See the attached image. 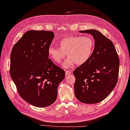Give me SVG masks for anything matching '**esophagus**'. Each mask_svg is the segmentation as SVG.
<instances>
[{"instance_id":"34e87169","label":"esophagus","mask_w":130,"mask_h":130,"mask_svg":"<svg viewBox=\"0 0 130 130\" xmlns=\"http://www.w3.org/2000/svg\"><path fill=\"white\" fill-rule=\"evenodd\" d=\"M71 74V72L70 71H66V76H68Z\"/></svg>"}]
</instances>
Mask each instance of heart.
Returning <instances> with one entry per match:
<instances>
[{
    "label": "heart",
    "mask_w": 130,
    "mask_h": 130,
    "mask_svg": "<svg viewBox=\"0 0 130 130\" xmlns=\"http://www.w3.org/2000/svg\"><path fill=\"white\" fill-rule=\"evenodd\" d=\"M59 48L50 46L48 53L53 61L61 63L66 54L69 58L64 64L66 68L72 67L74 63L83 64L89 59L94 48V41L90 36H72L64 38L58 43Z\"/></svg>",
    "instance_id": "heart-1"
}]
</instances>
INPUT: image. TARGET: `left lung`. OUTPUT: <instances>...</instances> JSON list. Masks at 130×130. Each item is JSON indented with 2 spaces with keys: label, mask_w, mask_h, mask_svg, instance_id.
I'll return each mask as SVG.
<instances>
[{
  "label": "left lung",
  "mask_w": 130,
  "mask_h": 130,
  "mask_svg": "<svg viewBox=\"0 0 130 130\" xmlns=\"http://www.w3.org/2000/svg\"><path fill=\"white\" fill-rule=\"evenodd\" d=\"M92 35L94 50L88 61L75 68L74 93L85 104L101 102L109 96L117 84L120 61L112 42L96 30L80 31Z\"/></svg>",
  "instance_id": "8db88e82"
}]
</instances>
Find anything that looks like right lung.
Listing matches in <instances>:
<instances>
[{
	"mask_svg": "<svg viewBox=\"0 0 130 130\" xmlns=\"http://www.w3.org/2000/svg\"><path fill=\"white\" fill-rule=\"evenodd\" d=\"M50 31L30 30L15 44L11 52L10 74L20 96L38 107L51 105L57 97L65 72L48 58L54 38Z\"/></svg>",
	"mask_w": 130,
	"mask_h": 130,
	"instance_id": "right-lung-1",
	"label": "right lung"
}]
</instances>
